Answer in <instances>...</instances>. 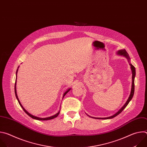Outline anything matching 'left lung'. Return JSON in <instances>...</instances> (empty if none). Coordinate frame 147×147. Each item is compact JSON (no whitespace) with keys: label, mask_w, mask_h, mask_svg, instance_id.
<instances>
[{"label":"left lung","mask_w":147,"mask_h":147,"mask_svg":"<svg viewBox=\"0 0 147 147\" xmlns=\"http://www.w3.org/2000/svg\"><path fill=\"white\" fill-rule=\"evenodd\" d=\"M117 54L125 56V57H127L129 60L130 59L129 55H128L127 52H126V51H125V49L119 51L117 52ZM130 65L131 66V70H132V74H133V76H132V87H131V93H130V96L128 98L127 102H125V103L124 105V106L116 113H115L114 115H113L112 116H110V117H104V118H100V117H96V118L95 117H93V118L98 119H112V118L116 117V116H117L119 114H120L124 110V109L127 106V105L129 104L130 101L131 100V99L133 98V96L134 95V78H135V76H136V70H135L134 66H133L131 64H130Z\"/></svg>","instance_id":"1"}]
</instances>
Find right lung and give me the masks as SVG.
Returning <instances> with one entry per match:
<instances>
[{"label":"right lung","mask_w":147,"mask_h":147,"mask_svg":"<svg viewBox=\"0 0 147 147\" xmlns=\"http://www.w3.org/2000/svg\"><path fill=\"white\" fill-rule=\"evenodd\" d=\"M17 71H18V69L17 70V71H16V82H15V86H14V91H15V94H16V98H17V99L18 100V103H19V104H20V105L22 107V108H23V109L24 110V111L29 116H30L31 117H32V119H36V120H51V119H54V118H55V117H56L58 115H59V113H60V111H59L56 115H53V116H51V117H46V118H40V117H36V116H33V115H31L30 113H29L24 108H23V107L22 105V104H21V103H20V100H19V99H18V96H17V92H16V80H17ZM70 89L71 88H69V90H67V91H66L65 93H64V94H63V97L66 95V94L70 90Z\"/></svg>","instance_id":"add662e5"}]
</instances>
